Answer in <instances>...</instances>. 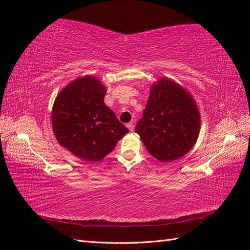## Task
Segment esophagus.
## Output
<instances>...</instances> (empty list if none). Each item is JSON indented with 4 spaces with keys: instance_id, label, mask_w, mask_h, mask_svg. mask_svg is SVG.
Returning <instances> with one entry per match:
<instances>
[{
    "instance_id": "esophagus-1",
    "label": "esophagus",
    "mask_w": 250,
    "mask_h": 250,
    "mask_svg": "<svg viewBox=\"0 0 250 250\" xmlns=\"http://www.w3.org/2000/svg\"><path fill=\"white\" fill-rule=\"evenodd\" d=\"M126 126H128V129H129L130 131H133V130H134V125H133V122H129V124L126 125Z\"/></svg>"
}]
</instances>
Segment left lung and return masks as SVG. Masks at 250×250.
I'll return each mask as SVG.
<instances>
[{"label": "left lung", "mask_w": 250, "mask_h": 250, "mask_svg": "<svg viewBox=\"0 0 250 250\" xmlns=\"http://www.w3.org/2000/svg\"><path fill=\"white\" fill-rule=\"evenodd\" d=\"M135 132L159 161L171 162L185 156L200 132V114L194 100L179 84L161 78L151 88Z\"/></svg>", "instance_id": "obj_1"}]
</instances>
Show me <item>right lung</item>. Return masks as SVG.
Returning a JSON list of instances; mask_svg holds the SVG:
<instances>
[{
  "mask_svg": "<svg viewBox=\"0 0 250 250\" xmlns=\"http://www.w3.org/2000/svg\"><path fill=\"white\" fill-rule=\"evenodd\" d=\"M105 93L100 81L84 76L67 84L52 108L57 141L83 161L102 160L129 132L105 105Z\"/></svg>",
  "mask_w": 250,
  "mask_h": 250,
  "instance_id": "right-lung-1",
  "label": "right lung"
}]
</instances>
